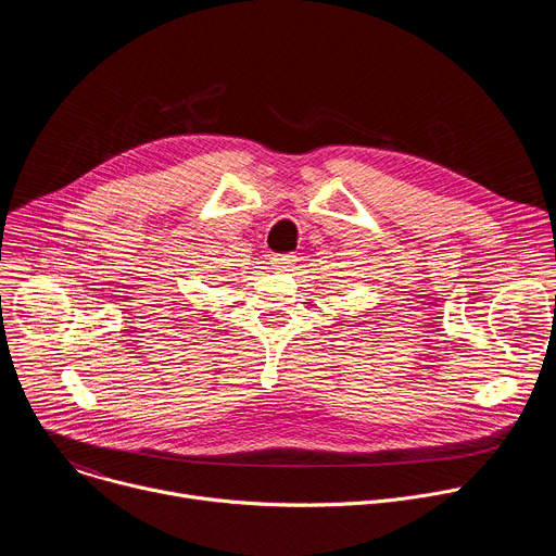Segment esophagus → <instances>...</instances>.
Masks as SVG:
<instances>
[{
	"label": "esophagus",
	"instance_id": "obj_1",
	"mask_svg": "<svg viewBox=\"0 0 556 556\" xmlns=\"http://www.w3.org/2000/svg\"><path fill=\"white\" fill-rule=\"evenodd\" d=\"M294 262H296V260H294V255H290V253H277V255L270 257V264H273L275 268H279V270H288Z\"/></svg>",
	"mask_w": 556,
	"mask_h": 556
}]
</instances>
